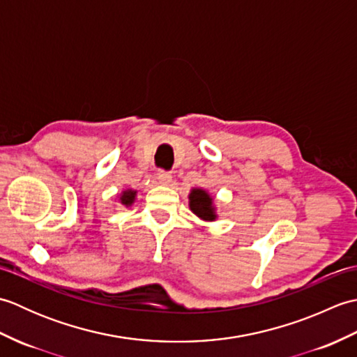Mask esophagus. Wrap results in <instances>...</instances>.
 Segmentation results:
<instances>
[{
	"label": "esophagus",
	"mask_w": 357,
	"mask_h": 357,
	"mask_svg": "<svg viewBox=\"0 0 357 357\" xmlns=\"http://www.w3.org/2000/svg\"><path fill=\"white\" fill-rule=\"evenodd\" d=\"M156 178L159 181V184H162V185H169L172 183V174L165 170H159L156 173Z\"/></svg>",
	"instance_id": "esophagus-1"
}]
</instances>
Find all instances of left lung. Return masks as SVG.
<instances>
[{
  "mask_svg": "<svg viewBox=\"0 0 357 357\" xmlns=\"http://www.w3.org/2000/svg\"><path fill=\"white\" fill-rule=\"evenodd\" d=\"M188 201H190V210L196 216H199L204 221H215V207H213V199L210 198V195L202 190V188H193L190 196H188Z\"/></svg>",
  "mask_w": 357,
  "mask_h": 357,
  "instance_id": "obj_1",
  "label": "left lung"
}]
</instances>
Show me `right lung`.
<instances>
[{
  "instance_id": "1",
  "label": "right lung",
  "mask_w": 357,
  "mask_h": 357,
  "mask_svg": "<svg viewBox=\"0 0 357 357\" xmlns=\"http://www.w3.org/2000/svg\"><path fill=\"white\" fill-rule=\"evenodd\" d=\"M135 196H136L135 190H126L123 196H121V202H123L124 206H132L135 201Z\"/></svg>"
}]
</instances>
